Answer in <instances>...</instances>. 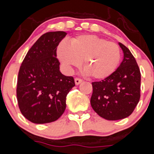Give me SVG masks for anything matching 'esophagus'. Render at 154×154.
I'll return each instance as SVG.
<instances>
[{"label": "esophagus", "instance_id": "esophagus-1", "mask_svg": "<svg viewBox=\"0 0 154 154\" xmlns=\"http://www.w3.org/2000/svg\"><path fill=\"white\" fill-rule=\"evenodd\" d=\"M74 82H75L76 85H79V84L81 83L82 82V80H81L80 78H78V77H76V78L74 79Z\"/></svg>", "mask_w": 154, "mask_h": 154}]
</instances>
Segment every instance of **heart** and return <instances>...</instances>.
Returning a JSON list of instances; mask_svg holds the SVG:
<instances>
[{"instance_id": "heart-1", "label": "heart", "mask_w": 154, "mask_h": 154, "mask_svg": "<svg viewBox=\"0 0 154 154\" xmlns=\"http://www.w3.org/2000/svg\"><path fill=\"white\" fill-rule=\"evenodd\" d=\"M57 54L68 69L79 67L83 62L85 73L97 80L112 74L121 59V49L117 43L94 35L77 36L71 39L69 44L60 42Z\"/></svg>"}]
</instances>
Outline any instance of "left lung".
<instances>
[{
	"label": "left lung",
	"mask_w": 154,
	"mask_h": 154,
	"mask_svg": "<svg viewBox=\"0 0 154 154\" xmlns=\"http://www.w3.org/2000/svg\"><path fill=\"white\" fill-rule=\"evenodd\" d=\"M124 53L122 62L109 77L92 82L91 105L108 120H118L132 114L140 98L141 73L130 50L119 43Z\"/></svg>",
	"instance_id": "8db88e82"
}]
</instances>
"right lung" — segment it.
<instances>
[{
  "label": "right lung",
  "instance_id": "add662e5",
  "mask_svg": "<svg viewBox=\"0 0 154 154\" xmlns=\"http://www.w3.org/2000/svg\"><path fill=\"white\" fill-rule=\"evenodd\" d=\"M65 32L45 33L23 60L17 82V100L21 114L33 123L52 122L66 107L68 93L75 85L74 77L60 72L57 47Z\"/></svg>",
  "mask_w": 154,
  "mask_h": 154
}]
</instances>
